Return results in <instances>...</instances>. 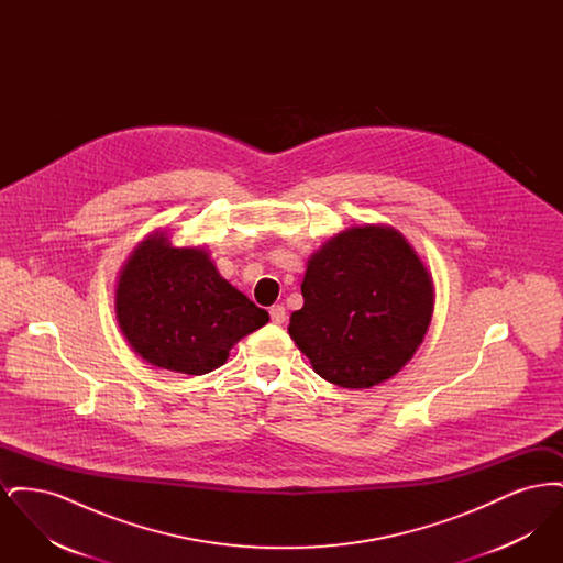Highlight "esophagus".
<instances>
[{
	"instance_id": "34e87169",
	"label": "esophagus",
	"mask_w": 563,
	"mask_h": 563,
	"mask_svg": "<svg viewBox=\"0 0 563 563\" xmlns=\"http://www.w3.org/2000/svg\"><path fill=\"white\" fill-rule=\"evenodd\" d=\"M285 319H287V312H285V308L280 303L269 308V321L274 322V324H283Z\"/></svg>"
}]
</instances>
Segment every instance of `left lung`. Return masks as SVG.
Instances as JSON below:
<instances>
[{"label": "left lung", "instance_id": "8db88e82", "mask_svg": "<svg viewBox=\"0 0 563 563\" xmlns=\"http://www.w3.org/2000/svg\"><path fill=\"white\" fill-rule=\"evenodd\" d=\"M289 335L322 379L372 388L413 356L429 331L432 280L401 234L350 228L308 262Z\"/></svg>", "mask_w": 563, "mask_h": 563}]
</instances>
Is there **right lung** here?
I'll list each match as a JSON object with an SVG mask.
<instances>
[{
	"label": "right lung",
	"instance_id": "1",
	"mask_svg": "<svg viewBox=\"0 0 563 563\" xmlns=\"http://www.w3.org/2000/svg\"><path fill=\"white\" fill-rule=\"evenodd\" d=\"M122 333L147 363L179 374L221 367L232 346L269 321L219 276L205 249L154 234L134 249L115 291Z\"/></svg>",
	"mask_w": 563,
	"mask_h": 563
}]
</instances>
